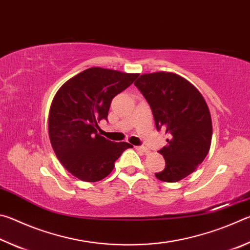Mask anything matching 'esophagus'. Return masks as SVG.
Listing matches in <instances>:
<instances>
[{"label":"esophagus","mask_w":250,"mask_h":250,"mask_svg":"<svg viewBox=\"0 0 250 250\" xmlns=\"http://www.w3.org/2000/svg\"><path fill=\"white\" fill-rule=\"evenodd\" d=\"M134 149L137 151L143 152V153H149V150H147V147L146 146H134Z\"/></svg>","instance_id":"1"}]
</instances>
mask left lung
<instances>
[{"mask_svg":"<svg viewBox=\"0 0 250 250\" xmlns=\"http://www.w3.org/2000/svg\"><path fill=\"white\" fill-rule=\"evenodd\" d=\"M150 104L156 129L166 130V160L155 173L163 182H179L196 170L208 153L213 126L208 105L193 84L181 76L159 71L143 74L134 83Z\"/></svg>","mask_w":250,"mask_h":250,"instance_id":"obj_1","label":"left lung"}]
</instances>
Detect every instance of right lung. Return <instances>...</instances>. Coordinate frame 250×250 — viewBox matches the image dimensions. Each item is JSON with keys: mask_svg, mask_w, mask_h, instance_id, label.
Wrapping results in <instances>:
<instances>
[{"mask_svg": "<svg viewBox=\"0 0 250 250\" xmlns=\"http://www.w3.org/2000/svg\"><path fill=\"white\" fill-rule=\"evenodd\" d=\"M138 74L91 67L62 84L55 95L48 117L49 140L59 162L84 182L108 176L126 142H112L97 133L107 120L113 97L126 89Z\"/></svg>", "mask_w": 250, "mask_h": 250, "instance_id": "add662e5", "label": "right lung"}]
</instances>
